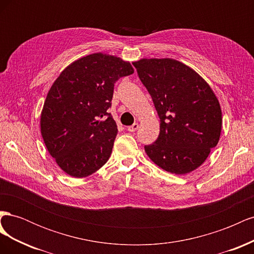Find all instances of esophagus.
<instances>
[{"label": "esophagus", "mask_w": 254, "mask_h": 254, "mask_svg": "<svg viewBox=\"0 0 254 254\" xmlns=\"http://www.w3.org/2000/svg\"><path fill=\"white\" fill-rule=\"evenodd\" d=\"M139 129V124H137V123H134L133 125H131V126H129L128 128H127V130L128 131H131V132H134V131H136V130Z\"/></svg>", "instance_id": "34e87169"}]
</instances>
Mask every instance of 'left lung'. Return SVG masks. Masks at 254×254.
Instances as JSON below:
<instances>
[{
	"label": "left lung",
	"instance_id": "left-lung-1",
	"mask_svg": "<svg viewBox=\"0 0 254 254\" xmlns=\"http://www.w3.org/2000/svg\"><path fill=\"white\" fill-rule=\"evenodd\" d=\"M134 67L160 118L156 142L145 146L162 170L186 175L200 166L217 145L222 118L216 95L193 68L171 58H143Z\"/></svg>",
	"mask_w": 254,
	"mask_h": 254
}]
</instances>
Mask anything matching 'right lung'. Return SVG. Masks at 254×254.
Returning a JSON list of instances; mask_svg holds the SVG:
<instances>
[{
    "label": "right lung",
    "instance_id": "1",
    "mask_svg": "<svg viewBox=\"0 0 254 254\" xmlns=\"http://www.w3.org/2000/svg\"><path fill=\"white\" fill-rule=\"evenodd\" d=\"M132 73L128 61L95 53L74 61L54 81L41 112V134L67 175L90 176L110 158L118 134L108 113L114 83Z\"/></svg>",
    "mask_w": 254,
    "mask_h": 254
}]
</instances>
